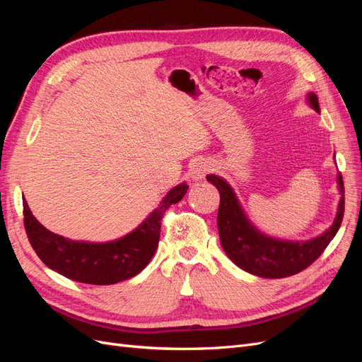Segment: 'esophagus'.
Segmentation results:
<instances>
[{"instance_id":"esophagus-1","label":"esophagus","mask_w":362,"mask_h":362,"mask_svg":"<svg viewBox=\"0 0 362 362\" xmlns=\"http://www.w3.org/2000/svg\"><path fill=\"white\" fill-rule=\"evenodd\" d=\"M208 172H210V164L205 160H196L190 166V175L193 180L204 178Z\"/></svg>"}]
</instances>
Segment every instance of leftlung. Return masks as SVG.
Returning a JSON list of instances; mask_svg holds the SVG:
<instances>
[{
	"label": "left lung",
	"instance_id": "1",
	"mask_svg": "<svg viewBox=\"0 0 362 362\" xmlns=\"http://www.w3.org/2000/svg\"><path fill=\"white\" fill-rule=\"evenodd\" d=\"M308 101L315 112H320L319 100L314 93L308 95ZM206 181L214 184L221 193L217 226L223 250L235 266L261 278H287L311 266L331 243L343 222L344 182L341 173H338L341 199H339L335 221L326 233L308 242H284V240L262 235L249 223L233 189L225 180L216 175H208Z\"/></svg>",
	"mask_w": 362,
	"mask_h": 362
}]
</instances>
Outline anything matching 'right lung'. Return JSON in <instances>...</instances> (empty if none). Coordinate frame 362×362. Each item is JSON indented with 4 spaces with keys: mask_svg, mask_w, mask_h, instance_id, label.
I'll return each mask as SVG.
<instances>
[{
    "mask_svg": "<svg viewBox=\"0 0 362 362\" xmlns=\"http://www.w3.org/2000/svg\"><path fill=\"white\" fill-rule=\"evenodd\" d=\"M189 185L182 182L172 189L161 205L136 231L108 243L72 242L54 234L39 223L24 199V226L30 243L37 257L49 269L72 281L92 286L112 284L136 276L154 257L160 240L164 211L180 202Z\"/></svg>",
    "mask_w": 362,
    "mask_h": 362,
    "instance_id": "right-lung-1",
    "label": "right lung"
}]
</instances>
